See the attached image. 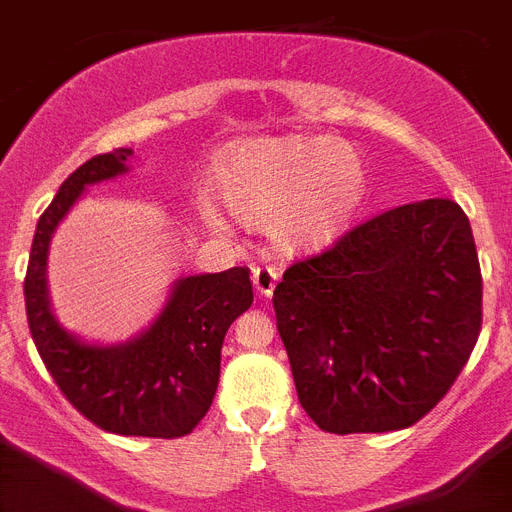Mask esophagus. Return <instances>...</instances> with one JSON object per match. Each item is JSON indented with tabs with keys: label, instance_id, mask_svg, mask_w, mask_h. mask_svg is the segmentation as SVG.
<instances>
[{
	"label": "esophagus",
	"instance_id": "esophagus-1",
	"mask_svg": "<svg viewBox=\"0 0 512 512\" xmlns=\"http://www.w3.org/2000/svg\"><path fill=\"white\" fill-rule=\"evenodd\" d=\"M251 279H253V287L259 292L261 297H269L277 287V279H279V269L277 266H253L251 271Z\"/></svg>",
	"mask_w": 512,
	"mask_h": 512
}]
</instances>
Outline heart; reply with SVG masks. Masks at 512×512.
<instances>
[{"label":"heart","mask_w":512,"mask_h":512,"mask_svg":"<svg viewBox=\"0 0 512 512\" xmlns=\"http://www.w3.org/2000/svg\"><path fill=\"white\" fill-rule=\"evenodd\" d=\"M215 182L230 210L287 248L333 241L366 194L361 158L336 138L241 143L217 161ZM207 217L217 220L212 210Z\"/></svg>","instance_id":"obj_1"}]
</instances>
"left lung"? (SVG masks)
Here are the masks:
<instances>
[{
    "mask_svg": "<svg viewBox=\"0 0 512 512\" xmlns=\"http://www.w3.org/2000/svg\"><path fill=\"white\" fill-rule=\"evenodd\" d=\"M271 302L297 397L318 428H408L446 397L482 330L467 215L425 200L369 217L289 266Z\"/></svg>",
    "mask_w": 512,
    "mask_h": 512,
    "instance_id": "left-lung-1",
    "label": "left lung"
}]
</instances>
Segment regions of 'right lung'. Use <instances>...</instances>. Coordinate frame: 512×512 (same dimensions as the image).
<instances>
[{
	"label": "right lung",
	"instance_id": "add662e5",
	"mask_svg": "<svg viewBox=\"0 0 512 512\" xmlns=\"http://www.w3.org/2000/svg\"><path fill=\"white\" fill-rule=\"evenodd\" d=\"M130 156V148H115L89 158L40 215L25 274L27 325L58 390L97 428L120 436L179 438L210 410L223 338L253 302L246 266L182 279L156 323L115 348L87 346L58 328L45 295V256L56 225L87 184L122 174Z\"/></svg>",
	"mask_w": 512,
	"mask_h": 512
}]
</instances>
